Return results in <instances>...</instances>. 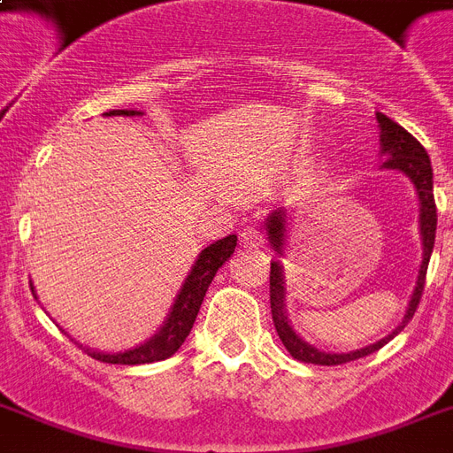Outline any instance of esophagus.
<instances>
[{
	"mask_svg": "<svg viewBox=\"0 0 453 453\" xmlns=\"http://www.w3.org/2000/svg\"><path fill=\"white\" fill-rule=\"evenodd\" d=\"M240 237H242V244H244V247H249V249H258L263 244L261 230H258V227H254V226L244 227Z\"/></svg>",
	"mask_w": 453,
	"mask_h": 453,
	"instance_id": "esophagus-1",
	"label": "esophagus"
}]
</instances>
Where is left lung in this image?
Listing matches in <instances>:
<instances>
[{"mask_svg":"<svg viewBox=\"0 0 453 453\" xmlns=\"http://www.w3.org/2000/svg\"><path fill=\"white\" fill-rule=\"evenodd\" d=\"M380 127V155L386 157L383 166L386 169H400L404 171L411 183H414L416 192H418V202H421V240H423V263L418 270V282H416L414 296L409 301V310L402 324L390 334V336L380 338L379 343L366 345L362 350L352 352H322L308 345L298 336L296 331L291 329L289 319H287V308H284V277H282V265L280 261L270 263V308H273V322L275 329L282 338L284 348L289 350V355L298 362L305 365H322V366H334V365H345V362H355L359 357H366L372 352L380 350L383 345L400 334L409 324V319L414 317L418 303L423 296V287H426V273H428L430 254L435 247V230H437V206H435V195H433V166H430V157L418 141H416L407 129H402L400 124L393 122L390 117L376 112ZM287 213L275 211L270 213L265 230H268L270 244L282 254L284 244V233H287Z\"/></svg>","mask_w":453,"mask_h":453,"instance_id":"obj_1","label":"left lung"}]
</instances>
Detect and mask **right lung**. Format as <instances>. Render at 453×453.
I'll list each match as a JSON object with an SVG mask.
<instances>
[{"mask_svg":"<svg viewBox=\"0 0 453 453\" xmlns=\"http://www.w3.org/2000/svg\"><path fill=\"white\" fill-rule=\"evenodd\" d=\"M105 115L134 117L141 115V112H136V110H110ZM234 247H237V237H234V234H227V237L213 242L211 247H206L204 251L199 254L197 263L192 265L190 275L185 280L183 289H180L176 303H173V308H171L169 317H166V322H164V326L159 329V334L152 336L148 343L124 352L87 350L88 355L94 359H98V362H108V365H150V362H159V359L171 357V355L183 345V341L192 331V324L197 319L199 305L204 301L206 289L211 287V280L216 277L220 265L230 258Z\"/></svg>","mask_w":453,"mask_h":453,"instance_id":"right-lung-1","label":"right lung"}]
</instances>
